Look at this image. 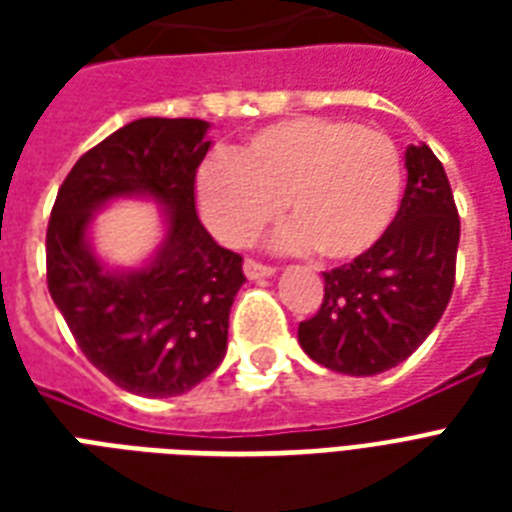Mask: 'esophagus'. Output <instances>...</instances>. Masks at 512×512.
<instances>
[{"label": "esophagus", "instance_id": "1", "mask_svg": "<svg viewBox=\"0 0 512 512\" xmlns=\"http://www.w3.org/2000/svg\"><path fill=\"white\" fill-rule=\"evenodd\" d=\"M244 273H247V279H263V276H273L276 268L273 265H265V263H257V260H244Z\"/></svg>", "mask_w": 512, "mask_h": 512}]
</instances>
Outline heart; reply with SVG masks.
I'll return each mask as SVG.
<instances>
[{"instance_id": "obj_1", "label": "heart", "mask_w": 512, "mask_h": 512, "mask_svg": "<svg viewBox=\"0 0 512 512\" xmlns=\"http://www.w3.org/2000/svg\"><path fill=\"white\" fill-rule=\"evenodd\" d=\"M404 167L385 132L335 116H297L249 135L233 154L209 156L196 180L201 220L228 247H247L287 212L284 249L316 247L345 263L396 220Z\"/></svg>"}]
</instances>
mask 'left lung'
I'll return each instance as SVG.
<instances>
[{
	"mask_svg": "<svg viewBox=\"0 0 512 512\" xmlns=\"http://www.w3.org/2000/svg\"><path fill=\"white\" fill-rule=\"evenodd\" d=\"M406 172L385 236L324 273L319 311L297 329L305 353L332 372L369 377L406 361L452 297L460 244L452 185L425 143L406 148Z\"/></svg>",
	"mask_w": 512,
	"mask_h": 512,
	"instance_id": "8db88e82",
	"label": "left lung"
}]
</instances>
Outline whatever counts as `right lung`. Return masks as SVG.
Here are the masks:
<instances>
[{
  "label": "right lung",
  "instance_id": "1",
  "mask_svg": "<svg viewBox=\"0 0 512 512\" xmlns=\"http://www.w3.org/2000/svg\"><path fill=\"white\" fill-rule=\"evenodd\" d=\"M207 122L148 116L124 124L74 164L47 223V289L95 369L135 396H180L215 372L228 316L244 284L241 255L201 225L193 185ZM148 192L171 209L155 263L106 272L86 247L91 209Z\"/></svg>",
  "mask_w": 512,
  "mask_h": 512
}]
</instances>
